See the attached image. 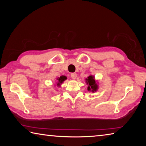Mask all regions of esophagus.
Instances as JSON below:
<instances>
[{
    "label": "esophagus",
    "instance_id": "esophagus-1",
    "mask_svg": "<svg viewBox=\"0 0 146 146\" xmlns=\"http://www.w3.org/2000/svg\"><path fill=\"white\" fill-rule=\"evenodd\" d=\"M71 78H72L73 79H74V80H75V79H76V77H77V75H76V73H71Z\"/></svg>",
    "mask_w": 146,
    "mask_h": 146
}]
</instances>
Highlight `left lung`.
<instances>
[{"mask_svg":"<svg viewBox=\"0 0 146 146\" xmlns=\"http://www.w3.org/2000/svg\"><path fill=\"white\" fill-rule=\"evenodd\" d=\"M86 82L88 85V90L91 91L92 92L97 91L98 90V85L96 84V81L95 80L94 76L90 75L87 78H86Z\"/></svg>","mask_w":146,"mask_h":146,"instance_id":"obj_1","label":"left lung"}]
</instances>
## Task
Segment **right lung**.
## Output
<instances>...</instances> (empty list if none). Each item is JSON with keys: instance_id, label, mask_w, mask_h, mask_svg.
I'll return each mask as SVG.
<instances>
[{"instance_id": "obj_1", "label": "right lung", "mask_w": 146, "mask_h": 146, "mask_svg": "<svg viewBox=\"0 0 146 146\" xmlns=\"http://www.w3.org/2000/svg\"><path fill=\"white\" fill-rule=\"evenodd\" d=\"M66 79H67V77H66V76H64V75L60 76V77H58V78H57V80H58L57 86H60L61 84L62 83L64 80H66Z\"/></svg>"}]
</instances>
